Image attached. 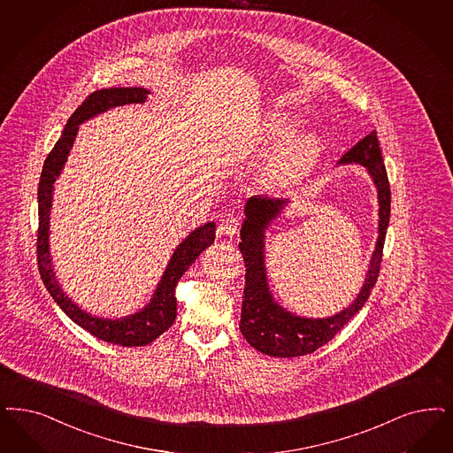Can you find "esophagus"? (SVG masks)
Listing matches in <instances>:
<instances>
[{
  "label": "esophagus",
  "mask_w": 453,
  "mask_h": 453,
  "mask_svg": "<svg viewBox=\"0 0 453 453\" xmlns=\"http://www.w3.org/2000/svg\"><path fill=\"white\" fill-rule=\"evenodd\" d=\"M239 219L234 216H226V218L220 220L218 227L219 237H234L239 231Z\"/></svg>",
  "instance_id": "esophagus-1"
}]
</instances>
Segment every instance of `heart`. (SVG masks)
Returning <instances> with one entry per match:
<instances>
[{"label": "heart", "instance_id": "1", "mask_svg": "<svg viewBox=\"0 0 453 453\" xmlns=\"http://www.w3.org/2000/svg\"><path fill=\"white\" fill-rule=\"evenodd\" d=\"M297 122L286 113H271L265 124V142L271 147L280 145L295 130ZM319 152V139L316 134L306 132L291 137L284 143L269 169V179L274 184H286L308 171Z\"/></svg>", "mask_w": 453, "mask_h": 453}]
</instances>
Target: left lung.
<instances>
[{
    "label": "left lung",
    "instance_id": "8db88e82",
    "mask_svg": "<svg viewBox=\"0 0 453 453\" xmlns=\"http://www.w3.org/2000/svg\"><path fill=\"white\" fill-rule=\"evenodd\" d=\"M338 164H359L366 167L378 190L380 205L378 241L366 280L357 299L338 314L329 318H301L286 311L274 301L265 278V231L271 220L281 214L289 199L254 196L246 203V219L241 227L239 242V250L246 265V288L239 329L252 348L269 357L295 358L310 355L325 346L365 306L378 280L385 235L390 222L391 192L376 132L373 130L355 147H351Z\"/></svg>",
    "mask_w": 453,
    "mask_h": 453
}]
</instances>
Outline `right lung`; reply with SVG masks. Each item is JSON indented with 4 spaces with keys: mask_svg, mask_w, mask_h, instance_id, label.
Returning a JSON list of instances; mask_svg holds the SVG:
<instances>
[{
    "mask_svg": "<svg viewBox=\"0 0 453 453\" xmlns=\"http://www.w3.org/2000/svg\"><path fill=\"white\" fill-rule=\"evenodd\" d=\"M149 90L141 87L130 88H104L88 95L79 109L68 119L63 128L62 137L55 143L51 152L48 154L43 164V171L40 175L38 186V237H36V259L38 269L42 274L43 284L50 296L57 301L62 311L79 326L94 334L95 338L107 343L120 344V346H145L157 340L164 331L171 328L177 316V299H175V286L182 274L188 269L199 254L209 248L216 239V224L207 222L190 234L173 250L171 261L160 282L157 284L156 293L150 303L135 314L107 319L92 316L90 312L83 311L70 297L63 293L60 284L55 278L51 256H50V211L53 199V184L57 177L62 173L66 157L72 150V145L77 137L79 125L92 119L95 115L107 111L119 105L127 104H143L147 100Z\"/></svg>",
    "mask_w": 453,
    "mask_h": 453,
    "instance_id": "obj_1",
    "label": "right lung"
}]
</instances>
